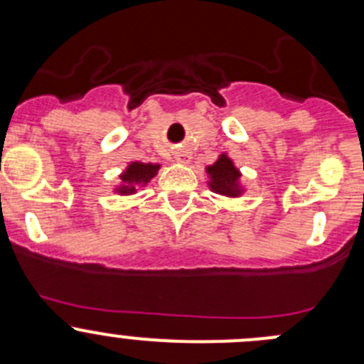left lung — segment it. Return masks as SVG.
<instances>
[{
    "mask_svg": "<svg viewBox=\"0 0 364 364\" xmlns=\"http://www.w3.org/2000/svg\"><path fill=\"white\" fill-rule=\"evenodd\" d=\"M208 174L211 176V186L213 192L222 193V196L237 197L241 193L240 190V171L234 167L232 160L227 159L225 155L220 156L218 160L208 167Z\"/></svg>",
    "mask_w": 364,
    "mask_h": 364,
    "instance_id": "left-lung-1",
    "label": "left lung"
}]
</instances>
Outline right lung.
<instances>
[{
  "mask_svg": "<svg viewBox=\"0 0 364 364\" xmlns=\"http://www.w3.org/2000/svg\"><path fill=\"white\" fill-rule=\"evenodd\" d=\"M160 168V165H153V164H141V161H134V164L128 165L127 171L123 172L121 176V181L124 183L117 192L119 193H134L135 192V185L139 183H148L153 176L156 174V171Z\"/></svg>",
  "mask_w": 364,
  "mask_h": 364,
  "instance_id": "obj_1",
  "label": "right lung"
}]
</instances>
